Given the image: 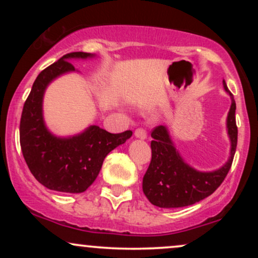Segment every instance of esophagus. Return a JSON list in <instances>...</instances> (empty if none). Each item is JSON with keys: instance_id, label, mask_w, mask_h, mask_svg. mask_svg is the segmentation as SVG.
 <instances>
[{"instance_id": "esophagus-1", "label": "esophagus", "mask_w": 258, "mask_h": 258, "mask_svg": "<svg viewBox=\"0 0 258 258\" xmlns=\"http://www.w3.org/2000/svg\"><path fill=\"white\" fill-rule=\"evenodd\" d=\"M135 136L137 138H141V139H146L147 138V131L144 128H137L135 131Z\"/></svg>"}]
</instances>
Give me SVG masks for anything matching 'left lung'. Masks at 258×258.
<instances>
[{
	"label": "left lung",
	"instance_id": "obj_1",
	"mask_svg": "<svg viewBox=\"0 0 258 258\" xmlns=\"http://www.w3.org/2000/svg\"><path fill=\"white\" fill-rule=\"evenodd\" d=\"M223 87L232 98L227 116V130L230 139L229 159L218 170L200 172L184 162L174 148L166 127H155L150 143L152 161L143 177V191L153 205L164 209L193 205L214 193L226 178L238 143V127L235 122V100L224 80Z\"/></svg>",
	"mask_w": 258,
	"mask_h": 258
}]
</instances>
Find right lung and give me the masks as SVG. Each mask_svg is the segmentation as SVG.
<instances>
[{"mask_svg":"<svg viewBox=\"0 0 258 258\" xmlns=\"http://www.w3.org/2000/svg\"><path fill=\"white\" fill-rule=\"evenodd\" d=\"M94 57L91 53H68L42 70L26 98L20 119V147L29 170L46 188L63 193H82L98 176L105 156L123 144L132 131L109 133L92 125L80 135L61 138L52 135L43 121L42 100L49 82L75 72L73 59Z\"/></svg>","mask_w":258,"mask_h":258,"instance_id":"obj_1","label":"right lung"}]
</instances>
